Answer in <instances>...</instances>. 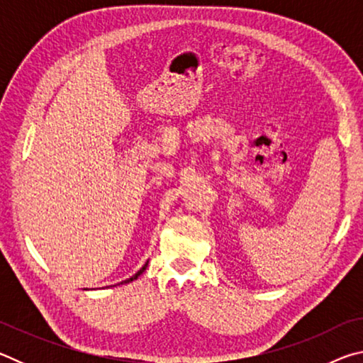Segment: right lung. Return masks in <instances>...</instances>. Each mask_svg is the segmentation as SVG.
Listing matches in <instances>:
<instances>
[{
    "label": "right lung",
    "instance_id": "add662e5",
    "mask_svg": "<svg viewBox=\"0 0 363 363\" xmlns=\"http://www.w3.org/2000/svg\"><path fill=\"white\" fill-rule=\"evenodd\" d=\"M147 264H149V261H147V262L144 264V266H143V267H140V269L138 270V272L133 275V277H130V279H128V280H125V281H121V284H130V281H133V280H136V279L139 277V275H140V274H143V272H144V270H145V267H147Z\"/></svg>",
    "mask_w": 363,
    "mask_h": 363
}]
</instances>
